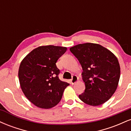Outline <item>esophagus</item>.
<instances>
[{
  "instance_id": "34e87169",
  "label": "esophagus",
  "mask_w": 131,
  "mask_h": 131,
  "mask_svg": "<svg viewBox=\"0 0 131 131\" xmlns=\"http://www.w3.org/2000/svg\"><path fill=\"white\" fill-rule=\"evenodd\" d=\"M78 81V78L77 76H76V75H74V76H73V78L71 79V82L72 84H74L76 83Z\"/></svg>"
}]
</instances>
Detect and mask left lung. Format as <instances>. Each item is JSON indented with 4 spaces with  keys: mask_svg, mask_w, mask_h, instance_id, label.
I'll return each mask as SVG.
<instances>
[{
    "mask_svg": "<svg viewBox=\"0 0 131 131\" xmlns=\"http://www.w3.org/2000/svg\"><path fill=\"white\" fill-rule=\"evenodd\" d=\"M70 50L81 64L84 92L79 95L81 101L99 106L112 97L118 85L120 66L118 58L110 50L98 43L78 44Z\"/></svg>",
    "mask_w": 131,
    "mask_h": 131,
    "instance_id": "left-lung-1",
    "label": "left lung"
}]
</instances>
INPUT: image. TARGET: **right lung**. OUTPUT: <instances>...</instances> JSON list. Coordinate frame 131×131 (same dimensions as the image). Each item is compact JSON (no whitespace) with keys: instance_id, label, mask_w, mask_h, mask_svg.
Masks as SVG:
<instances>
[{"instance_id":"add662e5","label":"right lung","mask_w":131,"mask_h":131,"mask_svg":"<svg viewBox=\"0 0 131 131\" xmlns=\"http://www.w3.org/2000/svg\"><path fill=\"white\" fill-rule=\"evenodd\" d=\"M67 50L60 46H39L21 61L18 78L26 97L37 107L49 109L59 103L69 84L59 79L56 63Z\"/></svg>"}]
</instances>
